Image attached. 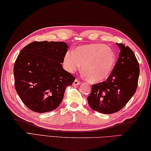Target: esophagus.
<instances>
[{
	"instance_id": "34e87169",
	"label": "esophagus",
	"mask_w": 151,
	"mask_h": 151,
	"mask_svg": "<svg viewBox=\"0 0 151 151\" xmlns=\"http://www.w3.org/2000/svg\"><path fill=\"white\" fill-rule=\"evenodd\" d=\"M81 84V82L79 81L78 79H75V81H74V83H73V85L74 86H77V85H79Z\"/></svg>"
}]
</instances>
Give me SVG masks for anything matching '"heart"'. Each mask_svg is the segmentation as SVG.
<instances>
[{
	"label": "heart",
	"mask_w": 151,
	"mask_h": 151,
	"mask_svg": "<svg viewBox=\"0 0 151 151\" xmlns=\"http://www.w3.org/2000/svg\"><path fill=\"white\" fill-rule=\"evenodd\" d=\"M115 52L101 43L84 45L76 48L73 53L67 51L63 65L68 72L73 73L81 68L90 83H97L108 78L116 65Z\"/></svg>",
	"instance_id": "heart-1"
}]
</instances>
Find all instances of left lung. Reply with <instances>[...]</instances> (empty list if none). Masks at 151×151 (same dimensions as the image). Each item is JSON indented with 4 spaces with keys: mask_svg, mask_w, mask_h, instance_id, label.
<instances>
[{
    "mask_svg": "<svg viewBox=\"0 0 151 151\" xmlns=\"http://www.w3.org/2000/svg\"><path fill=\"white\" fill-rule=\"evenodd\" d=\"M113 70L102 83L93 84L88 102L90 108L102 114H111L124 107L136 92L139 65L133 51L123 43Z\"/></svg>",
    "mask_w": 151,
    "mask_h": 151,
    "instance_id": "8db88e82",
    "label": "left lung"
}]
</instances>
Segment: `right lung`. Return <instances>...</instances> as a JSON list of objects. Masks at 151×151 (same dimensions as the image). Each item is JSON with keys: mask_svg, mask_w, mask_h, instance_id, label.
I'll return each mask as SVG.
<instances>
[{"mask_svg": "<svg viewBox=\"0 0 151 151\" xmlns=\"http://www.w3.org/2000/svg\"><path fill=\"white\" fill-rule=\"evenodd\" d=\"M67 48L65 42L43 41L30 43L20 52L14 67L15 88L31 110L45 113L55 109L66 88L75 81L61 65Z\"/></svg>", "mask_w": 151, "mask_h": 151, "instance_id": "obj_1", "label": "right lung"}]
</instances>
